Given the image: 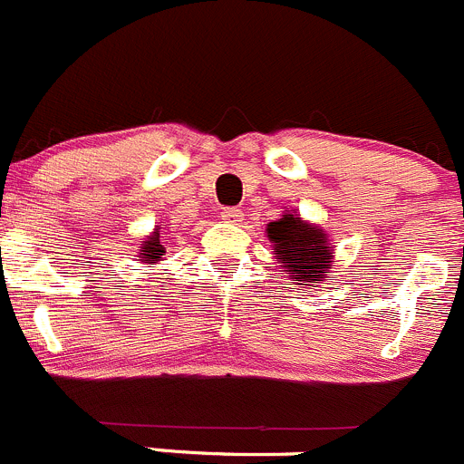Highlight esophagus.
<instances>
[{
	"label": "esophagus",
	"mask_w": 464,
	"mask_h": 464,
	"mask_svg": "<svg viewBox=\"0 0 464 464\" xmlns=\"http://www.w3.org/2000/svg\"><path fill=\"white\" fill-rule=\"evenodd\" d=\"M220 218H223L225 223H239L241 209H237V207H227V209L220 211Z\"/></svg>",
	"instance_id": "1"
}]
</instances>
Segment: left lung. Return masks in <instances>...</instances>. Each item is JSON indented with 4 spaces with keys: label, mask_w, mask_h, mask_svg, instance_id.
Returning a JSON list of instances; mask_svg holds the SVG:
<instances>
[{
    "label": "left lung",
    "mask_w": 464,
    "mask_h": 464,
    "mask_svg": "<svg viewBox=\"0 0 464 464\" xmlns=\"http://www.w3.org/2000/svg\"><path fill=\"white\" fill-rule=\"evenodd\" d=\"M266 237L277 266L286 271L289 280L305 286L325 282L334 255L328 235L319 225L303 220L295 209H285L282 218L266 225Z\"/></svg>",
    "instance_id": "1"
}]
</instances>
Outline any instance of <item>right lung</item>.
<instances>
[{"label":"right lung","mask_w":464,"mask_h":464,"mask_svg":"<svg viewBox=\"0 0 464 464\" xmlns=\"http://www.w3.org/2000/svg\"><path fill=\"white\" fill-rule=\"evenodd\" d=\"M159 229L161 227L154 229L152 235H148L145 241L139 244V255L136 257H139L140 264H159L163 259L161 255L166 253V246H163V239L159 237Z\"/></svg>","instance_id":"obj_1"}]
</instances>
